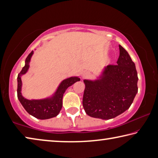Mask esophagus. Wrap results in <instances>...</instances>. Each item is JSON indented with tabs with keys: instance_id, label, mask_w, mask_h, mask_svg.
Masks as SVG:
<instances>
[{
	"instance_id": "obj_1",
	"label": "esophagus",
	"mask_w": 158,
	"mask_h": 158,
	"mask_svg": "<svg viewBox=\"0 0 158 158\" xmlns=\"http://www.w3.org/2000/svg\"><path fill=\"white\" fill-rule=\"evenodd\" d=\"M82 77H89L90 75V73H89V72H87V71H84V72H83V73H82Z\"/></svg>"
}]
</instances>
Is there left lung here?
I'll use <instances>...</instances> for the list:
<instances>
[{"label": "left lung", "instance_id": "obj_1", "mask_svg": "<svg viewBox=\"0 0 158 158\" xmlns=\"http://www.w3.org/2000/svg\"><path fill=\"white\" fill-rule=\"evenodd\" d=\"M117 65H109L99 78L84 80L83 106L89 116L108 120L130 108L138 92L135 64L126 50L119 45Z\"/></svg>", "mask_w": 158, "mask_h": 158}]
</instances>
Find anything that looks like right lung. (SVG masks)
Returning <instances> with one entry per match:
<instances>
[{"label": "right lung", "instance_id": "add662e5", "mask_svg": "<svg viewBox=\"0 0 158 158\" xmlns=\"http://www.w3.org/2000/svg\"><path fill=\"white\" fill-rule=\"evenodd\" d=\"M33 54V52L29 53L25 60V65L21 69L17 77V97L19 100L26 111L31 116L38 119L44 120L56 116L59 114L63 106V97L65 90L69 86L73 85L77 81H80L78 77H72L64 79L58 85L56 91L52 97L42 100H28L23 97L21 94V77L23 74L27 73L29 68V63Z\"/></svg>", "mask_w": 158, "mask_h": 158}]
</instances>
